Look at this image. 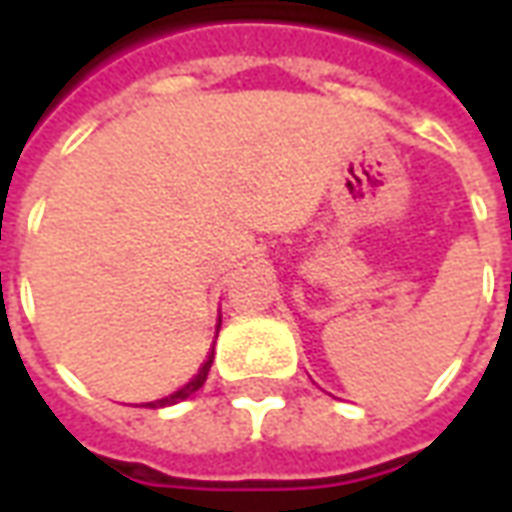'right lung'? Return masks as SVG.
<instances>
[{
  "mask_svg": "<svg viewBox=\"0 0 512 512\" xmlns=\"http://www.w3.org/2000/svg\"><path fill=\"white\" fill-rule=\"evenodd\" d=\"M219 323H222V321H219ZM211 365H213V351H211V354H208V359H205V365L200 367V373H197V376L191 378L189 384L180 386L178 392H172V395L161 397V400H153V403H145V406H147V408L175 406V403H180V400H186V397H191V395H194V392H197V389H200L202 384H205V378H208V370H211Z\"/></svg>",
  "mask_w": 512,
  "mask_h": 512,
  "instance_id": "right-lung-1",
  "label": "right lung"
}]
</instances>
